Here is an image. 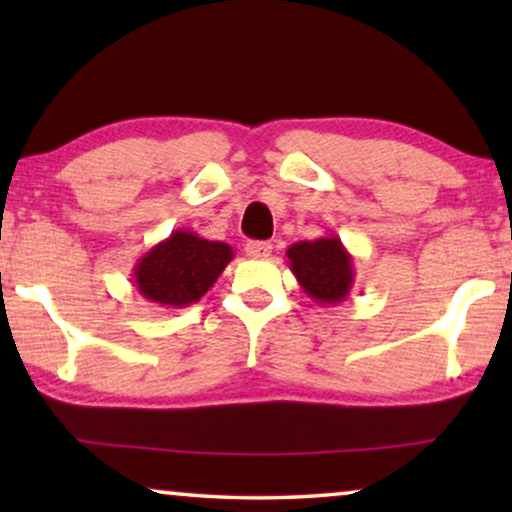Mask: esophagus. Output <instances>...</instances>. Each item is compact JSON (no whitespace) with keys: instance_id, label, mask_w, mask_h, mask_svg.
<instances>
[{"instance_id":"1","label":"esophagus","mask_w":512,"mask_h":512,"mask_svg":"<svg viewBox=\"0 0 512 512\" xmlns=\"http://www.w3.org/2000/svg\"><path fill=\"white\" fill-rule=\"evenodd\" d=\"M247 256L251 258H268L272 254V244L270 242H247Z\"/></svg>"}]
</instances>
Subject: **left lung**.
I'll use <instances>...</instances> for the list:
<instances>
[{
	"label": "left lung",
	"mask_w": 512,
	"mask_h": 512,
	"mask_svg": "<svg viewBox=\"0 0 512 512\" xmlns=\"http://www.w3.org/2000/svg\"><path fill=\"white\" fill-rule=\"evenodd\" d=\"M289 268L300 289L319 305H338L354 286L352 256L338 235L303 240L286 249Z\"/></svg>",
	"instance_id": "left-lung-1"
}]
</instances>
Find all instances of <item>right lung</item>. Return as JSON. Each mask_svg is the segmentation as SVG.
<instances>
[{
	"label": "right lung",
	"instance_id": "add662e5",
	"mask_svg": "<svg viewBox=\"0 0 512 512\" xmlns=\"http://www.w3.org/2000/svg\"><path fill=\"white\" fill-rule=\"evenodd\" d=\"M233 247L191 233L172 230L139 258L132 268L137 291L165 310H181L205 296L226 265L233 261Z\"/></svg>",
	"mask_w": 512,
	"mask_h": 512
}]
</instances>
